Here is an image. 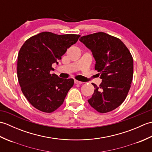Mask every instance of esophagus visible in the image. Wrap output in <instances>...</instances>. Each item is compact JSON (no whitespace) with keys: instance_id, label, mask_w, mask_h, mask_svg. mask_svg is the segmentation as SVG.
Listing matches in <instances>:
<instances>
[{"instance_id":"esophagus-1","label":"esophagus","mask_w":152,"mask_h":152,"mask_svg":"<svg viewBox=\"0 0 152 152\" xmlns=\"http://www.w3.org/2000/svg\"><path fill=\"white\" fill-rule=\"evenodd\" d=\"M74 83H75L76 84H82V83H83L82 82H80L78 81V80H74Z\"/></svg>"}]
</instances>
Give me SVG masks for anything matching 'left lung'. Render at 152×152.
I'll return each instance as SVG.
<instances>
[{"instance_id": "left-lung-1", "label": "left lung", "mask_w": 152, "mask_h": 152, "mask_svg": "<svg viewBox=\"0 0 152 152\" xmlns=\"http://www.w3.org/2000/svg\"><path fill=\"white\" fill-rule=\"evenodd\" d=\"M80 41L91 51L95 69L102 82L95 88L88 102L100 113H106L120 106L131 88L133 76V59L122 42L100 32L82 37Z\"/></svg>"}]
</instances>
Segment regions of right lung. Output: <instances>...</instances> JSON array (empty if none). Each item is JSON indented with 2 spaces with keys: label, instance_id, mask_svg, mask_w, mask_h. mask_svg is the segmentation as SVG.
<instances>
[{
  "label": "right lung",
  "instance_id": "right-lung-1",
  "mask_svg": "<svg viewBox=\"0 0 152 152\" xmlns=\"http://www.w3.org/2000/svg\"><path fill=\"white\" fill-rule=\"evenodd\" d=\"M78 34H56L43 32L28 38L18 57V78L21 91L34 108L50 113L63 104L74 80L51 74L67 49L76 44Z\"/></svg>",
  "mask_w": 152,
  "mask_h": 152
}]
</instances>
